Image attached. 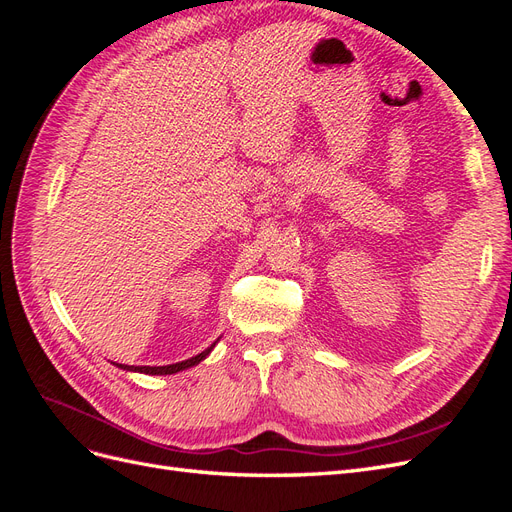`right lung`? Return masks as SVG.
I'll use <instances>...</instances> for the list:
<instances>
[{
	"instance_id": "1",
	"label": "right lung",
	"mask_w": 512,
	"mask_h": 512,
	"mask_svg": "<svg viewBox=\"0 0 512 512\" xmlns=\"http://www.w3.org/2000/svg\"><path fill=\"white\" fill-rule=\"evenodd\" d=\"M215 344H218V342H213L207 350H203L200 354L192 356V359L181 361V363H173V365H162V367H149V365H138V367H136V365H121V363H113V365H117L119 369H126V371H138V374H147V376H170V374H177V371L190 369V367L198 365L200 361H205L207 356L211 354V350L215 348Z\"/></svg>"
}]
</instances>
